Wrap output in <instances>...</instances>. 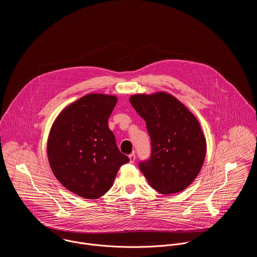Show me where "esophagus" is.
Instances as JSON below:
<instances>
[{"instance_id": "obj_1", "label": "esophagus", "mask_w": 257, "mask_h": 257, "mask_svg": "<svg viewBox=\"0 0 257 257\" xmlns=\"http://www.w3.org/2000/svg\"><path fill=\"white\" fill-rule=\"evenodd\" d=\"M128 157H130V162H131V163H134V162L136 161V154H135V153L130 154Z\"/></svg>"}]
</instances>
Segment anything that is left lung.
<instances>
[{
    "instance_id": "left-lung-1",
    "label": "left lung",
    "mask_w": 257,
    "mask_h": 257,
    "mask_svg": "<svg viewBox=\"0 0 257 257\" xmlns=\"http://www.w3.org/2000/svg\"><path fill=\"white\" fill-rule=\"evenodd\" d=\"M130 102L146 120L151 140V154L140 162L141 171L161 194L183 191L198 176L206 156V140L198 119L165 92L134 95Z\"/></svg>"
}]
</instances>
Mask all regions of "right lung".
Segmentation results:
<instances>
[{
    "label": "right lung",
    "instance_id": "right-lung-1",
    "mask_svg": "<svg viewBox=\"0 0 257 257\" xmlns=\"http://www.w3.org/2000/svg\"><path fill=\"white\" fill-rule=\"evenodd\" d=\"M116 97L89 94L62 110L50 130L47 156L54 176L85 199H98L130 161L115 144L108 119Z\"/></svg>",
    "mask_w": 257,
    "mask_h": 257
}]
</instances>
